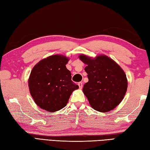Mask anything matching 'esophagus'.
I'll list each match as a JSON object with an SVG mask.
<instances>
[{
    "label": "esophagus",
    "instance_id": "obj_1",
    "mask_svg": "<svg viewBox=\"0 0 150 150\" xmlns=\"http://www.w3.org/2000/svg\"><path fill=\"white\" fill-rule=\"evenodd\" d=\"M78 85H79V88H80V89H82V86H83V84H82V82H79V83H78Z\"/></svg>",
    "mask_w": 150,
    "mask_h": 150
}]
</instances>
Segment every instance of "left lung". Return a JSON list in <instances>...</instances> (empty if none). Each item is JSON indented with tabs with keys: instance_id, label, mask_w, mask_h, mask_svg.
Masks as SVG:
<instances>
[{
	"instance_id": "8db88e82",
	"label": "left lung",
	"mask_w": 150,
	"mask_h": 150,
	"mask_svg": "<svg viewBox=\"0 0 150 150\" xmlns=\"http://www.w3.org/2000/svg\"><path fill=\"white\" fill-rule=\"evenodd\" d=\"M80 59L87 65L88 82L83 92L94 110L108 112L122 100L128 88L126 75L122 69L106 55L91 59L84 55Z\"/></svg>"
}]
</instances>
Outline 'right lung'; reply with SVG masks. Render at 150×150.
<instances>
[{"mask_svg": "<svg viewBox=\"0 0 150 150\" xmlns=\"http://www.w3.org/2000/svg\"><path fill=\"white\" fill-rule=\"evenodd\" d=\"M68 59L60 55L48 57L37 64L28 81L31 95L40 108L50 112L62 109L79 86L71 81L66 68Z\"/></svg>", "mask_w": 150, "mask_h": 150, "instance_id": "1", "label": "right lung"}]
</instances>
